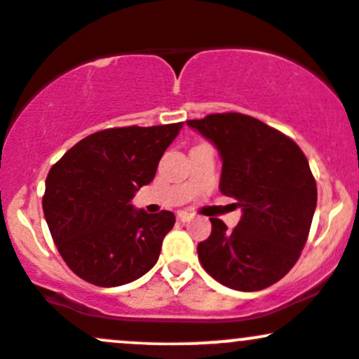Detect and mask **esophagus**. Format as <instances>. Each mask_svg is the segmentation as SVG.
<instances>
[{"mask_svg":"<svg viewBox=\"0 0 359 359\" xmlns=\"http://www.w3.org/2000/svg\"><path fill=\"white\" fill-rule=\"evenodd\" d=\"M191 217H194V214H190V212H184V210L178 212V221L181 222H188Z\"/></svg>","mask_w":359,"mask_h":359,"instance_id":"1","label":"esophagus"}]
</instances>
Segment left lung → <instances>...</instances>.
<instances>
[{
  "instance_id": "1",
  "label": "left lung",
  "mask_w": 359,
  "mask_h": 359,
  "mask_svg": "<svg viewBox=\"0 0 359 359\" xmlns=\"http://www.w3.org/2000/svg\"><path fill=\"white\" fill-rule=\"evenodd\" d=\"M187 123L217 147L219 188L243 210L234 229L210 219V236L196 246L200 264L236 291L272 286L294 267L310 233L317 183L308 159L294 140L246 114L217 113Z\"/></svg>"
}]
</instances>
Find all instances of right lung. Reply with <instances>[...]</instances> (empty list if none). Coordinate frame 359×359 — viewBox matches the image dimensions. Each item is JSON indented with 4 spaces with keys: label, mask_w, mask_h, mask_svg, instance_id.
Listing matches in <instances>:
<instances>
[{
    "label": "right lung",
    "mask_w": 359,
    "mask_h": 359,
    "mask_svg": "<svg viewBox=\"0 0 359 359\" xmlns=\"http://www.w3.org/2000/svg\"><path fill=\"white\" fill-rule=\"evenodd\" d=\"M183 123L92 133L53 165L42 209L68 267L101 287L128 284L159 258L175 214L133 209L135 191L154 180Z\"/></svg>",
    "instance_id": "right-lung-1"
}]
</instances>
